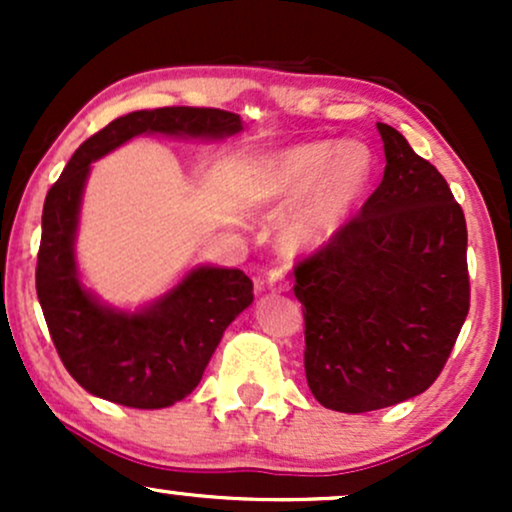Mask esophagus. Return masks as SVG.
Listing matches in <instances>:
<instances>
[{"label": "esophagus", "instance_id": "34e87169", "mask_svg": "<svg viewBox=\"0 0 512 512\" xmlns=\"http://www.w3.org/2000/svg\"><path fill=\"white\" fill-rule=\"evenodd\" d=\"M291 281H289V274H286V269L281 267H272L267 272V289L272 293H284L289 291Z\"/></svg>", "mask_w": 512, "mask_h": 512}]
</instances>
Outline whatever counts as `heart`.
Returning a JSON list of instances; mask_svg holds the SVG:
<instances>
[{"label":"heart","mask_w":512,"mask_h":512,"mask_svg":"<svg viewBox=\"0 0 512 512\" xmlns=\"http://www.w3.org/2000/svg\"><path fill=\"white\" fill-rule=\"evenodd\" d=\"M373 149L361 139H320L281 151L264 168V180L284 202L306 197L284 223L291 248L325 245L349 223L375 178Z\"/></svg>","instance_id":"b5f03b06"}]
</instances>
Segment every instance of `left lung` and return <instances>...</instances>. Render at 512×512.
<instances>
[{"label": "left lung", "instance_id": "obj_1", "mask_svg": "<svg viewBox=\"0 0 512 512\" xmlns=\"http://www.w3.org/2000/svg\"><path fill=\"white\" fill-rule=\"evenodd\" d=\"M378 132L387 161L378 190L293 267L308 387L344 414L426 392L469 313L462 207L395 127L378 122Z\"/></svg>", "mask_w": 512, "mask_h": 512}]
</instances>
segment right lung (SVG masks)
<instances>
[{"label":"right lung","instance_id":"right-lung-1","mask_svg":"<svg viewBox=\"0 0 512 512\" xmlns=\"http://www.w3.org/2000/svg\"><path fill=\"white\" fill-rule=\"evenodd\" d=\"M243 129L240 115L219 108L137 110L88 137L43 207L35 291L57 354L91 395L132 409H163L202 380L223 332L252 303V281L240 269L197 267L175 289L137 313L98 303L79 281L76 223L91 161L137 134L223 139Z\"/></svg>","mask_w":512,"mask_h":512}]
</instances>
